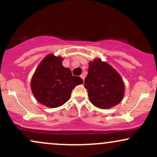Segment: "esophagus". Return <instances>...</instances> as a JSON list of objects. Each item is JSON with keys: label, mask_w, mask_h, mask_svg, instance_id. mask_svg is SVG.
<instances>
[{"label": "esophagus", "mask_w": 157, "mask_h": 157, "mask_svg": "<svg viewBox=\"0 0 157 157\" xmlns=\"http://www.w3.org/2000/svg\"><path fill=\"white\" fill-rule=\"evenodd\" d=\"M80 77H81V78H82V80H83V81H84V80H85V77H86V75H85L84 74H82V75H80Z\"/></svg>", "instance_id": "obj_1"}]
</instances>
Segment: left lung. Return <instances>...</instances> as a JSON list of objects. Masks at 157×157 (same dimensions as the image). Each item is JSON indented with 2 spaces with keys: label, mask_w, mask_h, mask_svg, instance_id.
<instances>
[{
  "label": "left lung",
  "mask_w": 157,
  "mask_h": 157,
  "mask_svg": "<svg viewBox=\"0 0 157 157\" xmlns=\"http://www.w3.org/2000/svg\"><path fill=\"white\" fill-rule=\"evenodd\" d=\"M84 82L90 102L99 109L112 108L120 103L124 97L125 85L120 74L100 58L89 62Z\"/></svg>",
  "instance_id": "8db88e82"
}]
</instances>
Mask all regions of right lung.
I'll return each instance as SVG.
<instances>
[{
  "label": "right lung",
  "instance_id": "add662e5",
  "mask_svg": "<svg viewBox=\"0 0 157 157\" xmlns=\"http://www.w3.org/2000/svg\"><path fill=\"white\" fill-rule=\"evenodd\" d=\"M63 60L53 54L46 56L31 80L32 91L36 100L51 109L66 103L74 88L83 82L80 77L73 76L71 70L63 66Z\"/></svg>",
  "mask_w": 157,
  "mask_h": 157
}]
</instances>
